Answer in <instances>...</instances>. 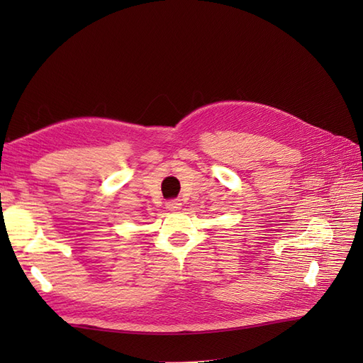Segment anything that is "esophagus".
Listing matches in <instances>:
<instances>
[{
	"label": "esophagus",
	"mask_w": 363,
	"mask_h": 363,
	"mask_svg": "<svg viewBox=\"0 0 363 363\" xmlns=\"http://www.w3.org/2000/svg\"><path fill=\"white\" fill-rule=\"evenodd\" d=\"M181 206H182V203L179 201V199H172V201L167 203V209L169 212H176V211L181 209Z\"/></svg>",
	"instance_id": "esophagus-1"
}]
</instances>
